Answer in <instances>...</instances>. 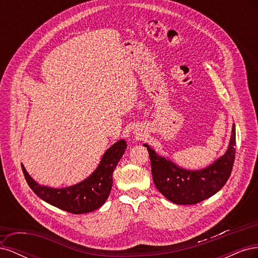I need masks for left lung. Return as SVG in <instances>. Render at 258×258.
Instances as JSON below:
<instances>
[{
	"label": "left lung",
	"mask_w": 258,
	"mask_h": 258,
	"mask_svg": "<svg viewBox=\"0 0 258 258\" xmlns=\"http://www.w3.org/2000/svg\"><path fill=\"white\" fill-rule=\"evenodd\" d=\"M227 152L212 165L199 171L178 168L148 146L152 174L157 189L176 205H196L213 196L229 178L236 156V126L232 124Z\"/></svg>",
	"instance_id": "obj_1"
}]
</instances>
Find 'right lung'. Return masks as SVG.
Returning a JSON list of instances; mask_svg holds the SVG:
<instances>
[{"mask_svg": "<svg viewBox=\"0 0 258 258\" xmlns=\"http://www.w3.org/2000/svg\"><path fill=\"white\" fill-rule=\"evenodd\" d=\"M127 144L120 140L103 155L97 170L85 181L66 188H51L37 184L21 165L30 188L49 205L72 214L89 213L99 209L107 199L113 184V172Z\"/></svg>", "mask_w": 258, "mask_h": 258, "instance_id": "obj_1", "label": "right lung"}]
</instances>
